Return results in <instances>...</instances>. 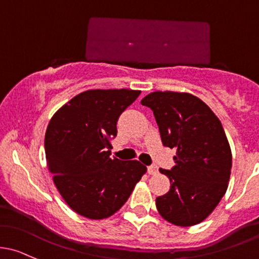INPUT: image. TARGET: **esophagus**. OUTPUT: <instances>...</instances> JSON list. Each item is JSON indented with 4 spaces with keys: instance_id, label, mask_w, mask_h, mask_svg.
Returning a JSON list of instances; mask_svg holds the SVG:
<instances>
[{
    "instance_id": "1",
    "label": "esophagus",
    "mask_w": 259,
    "mask_h": 259,
    "mask_svg": "<svg viewBox=\"0 0 259 259\" xmlns=\"http://www.w3.org/2000/svg\"><path fill=\"white\" fill-rule=\"evenodd\" d=\"M157 171H159V168H157V166H155V165L148 166V172L150 174V175H156Z\"/></svg>"
}]
</instances>
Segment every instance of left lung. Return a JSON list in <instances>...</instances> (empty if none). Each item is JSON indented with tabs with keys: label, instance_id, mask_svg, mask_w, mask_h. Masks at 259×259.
I'll use <instances>...</instances> for the list:
<instances>
[{
	"label": "left lung",
	"instance_id": "left-lung-1",
	"mask_svg": "<svg viewBox=\"0 0 259 259\" xmlns=\"http://www.w3.org/2000/svg\"><path fill=\"white\" fill-rule=\"evenodd\" d=\"M141 104L154 113L162 144L175 149V166L160 168L170 180L156 208L167 222L190 227L212 213L226 194L232 152L221 121L206 103L190 93L152 92Z\"/></svg>",
	"mask_w": 259,
	"mask_h": 259
}]
</instances>
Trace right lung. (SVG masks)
Masks as SVG:
<instances>
[{
  "label": "right lung",
  "instance_id": "1",
  "mask_svg": "<svg viewBox=\"0 0 259 259\" xmlns=\"http://www.w3.org/2000/svg\"><path fill=\"white\" fill-rule=\"evenodd\" d=\"M139 94L132 89H91L52 116L45 137L48 170L65 203L80 216H113L146 172L138 160L110 157L116 121Z\"/></svg>",
  "mask_w": 259,
  "mask_h": 259
}]
</instances>
